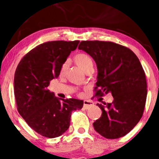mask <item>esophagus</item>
<instances>
[{"label": "esophagus", "instance_id": "obj_1", "mask_svg": "<svg viewBox=\"0 0 159 159\" xmlns=\"http://www.w3.org/2000/svg\"><path fill=\"white\" fill-rule=\"evenodd\" d=\"M93 103L91 101H89V100H84V107L85 109L89 108V107L93 106Z\"/></svg>", "mask_w": 159, "mask_h": 159}]
</instances>
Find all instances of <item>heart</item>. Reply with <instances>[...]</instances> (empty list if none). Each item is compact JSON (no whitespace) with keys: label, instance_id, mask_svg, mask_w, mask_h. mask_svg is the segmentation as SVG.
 Masks as SVG:
<instances>
[{"label":"heart","instance_id":"heart-1","mask_svg":"<svg viewBox=\"0 0 159 159\" xmlns=\"http://www.w3.org/2000/svg\"><path fill=\"white\" fill-rule=\"evenodd\" d=\"M73 61L76 65L78 66L81 69H83L85 72L93 69V61L92 57L89 54L86 53H78L73 57ZM68 64L67 63H63L60 69V75L61 77H64L66 74Z\"/></svg>","mask_w":159,"mask_h":159}]
</instances>
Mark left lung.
Here are the masks:
<instances>
[{"instance_id":"1","label":"left lung","mask_w":159,"mask_h":159,"mask_svg":"<svg viewBox=\"0 0 159 159\" xmlns=\"http://www.w3.org/2000/svg\"><path fill=\"white\" fill-rule=\"evenodd\" d=\"M78 49L93 58L98 76L95 96L111 93L112 103L97 104L102 111L95 130L107 139L125 136L140 121L147 95L144 70L131 49L113 42L82 41Z\"/></svg>"}]
</instances>
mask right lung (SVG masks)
<instances>
[{"label": "right lung", "mask_w": 159, "mask_h": 159, "mask_svg": "<svg viewBox=\"0 0 159 159\" xmlns=\"http://www.w3.org/2000/svg\"><path fill=\"white\" fill-rule=\"evenodd\" d=\"M78 43V40L46 42L27 53L16 68L14 94L17 110L29 126L45 138L63 134L70 125L72 111L83 107L82 100L60 99L48 89Z\"/></svg>", "instance_id": "right-lung-1"}]
</instances>
